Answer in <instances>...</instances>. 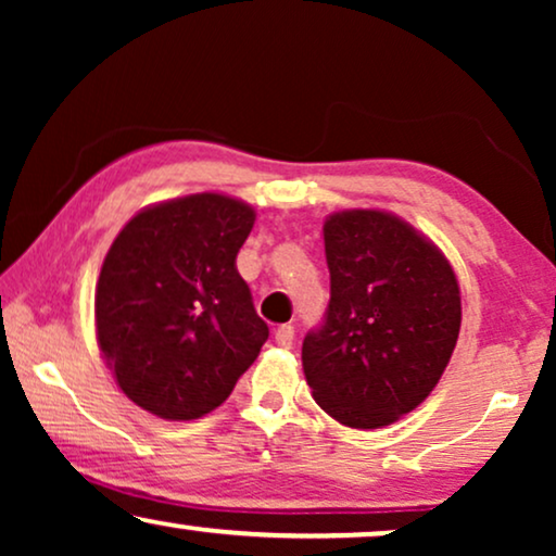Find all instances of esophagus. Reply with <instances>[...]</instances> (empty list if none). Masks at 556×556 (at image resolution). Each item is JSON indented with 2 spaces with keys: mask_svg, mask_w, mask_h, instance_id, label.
<instances>
[{
  "mask_svg": "<svg viewBox=\"0 0 556 556\" xmlns=\"http://www.w3.org/2000/svg\"><path fill=\"white\" fill-rule=\"evenodd\" d=\"M293 339H295V329H293L291 324L278 326V329H276V344L278 346H283V349L293 346Z\"/></svg>",
  "mask_w": 556,
  "mask_h": 556,
  "instance_id": "1",
  "label": "esophagus"
}]
</instances>
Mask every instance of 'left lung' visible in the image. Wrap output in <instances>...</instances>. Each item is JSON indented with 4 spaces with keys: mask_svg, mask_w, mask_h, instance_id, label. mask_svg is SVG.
Returning a JSON list of instances; mask_svg holds the SVG:
<instances>
[{
    "mask_svg": "<svg viewBox=\"0 0 556 556\" xmlns=\"http://www.w3.org/2000/svg\"><path fill=\"white\" fill-rule=\"evenodd\" d=\"M331 299L303 339L318 407L349 428L400 420L432 392L460 331L451 263L407 223L349 210L324 225Z\"/></svg>",
    "mask_w": 556,
    "mask_h": 556,
    "instance_id": "1",
    "label": "left lung"
}]
</instances>
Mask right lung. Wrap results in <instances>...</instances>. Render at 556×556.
Returning <instances> with one entry per match:
<instances>
[{"mask_svg":"<svg viewBox=\"0 0 556 556\" xmlns=\"http://www.w3.org/2000/svg\"><path fill=\"white\" fill-rule=\"evenodd\" d=\"M255 212L189 194L136 215L96 286L98 344L128 400L164 420H197L230 397L268 324L238 273Z\"/></svg>","mask_w":556,"mask_h":556,"instance_id":"1","label":"right lung"}]
</instances>
